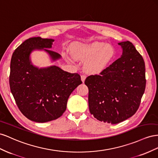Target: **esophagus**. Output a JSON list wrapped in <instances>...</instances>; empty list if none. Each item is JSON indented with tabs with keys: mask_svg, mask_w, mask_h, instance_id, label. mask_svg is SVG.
<instances>
[{
	"mask_svg": "<svg viewBox=\"0 0 158 158\" xmlns=\"http://www.w3.org/2000/svg\"><path fill=\"white\" fill-rule=\"evenodd\" d=\"M81 78L82 82H83V83H84V82H85V79H86V77H85V75H83L81 76Z\"/></svg>",
	"mask_w": 158,
	"mask_h": 158,
	"instance_id": "obj_1",
	"label": "esophagus"
}]
</instances>
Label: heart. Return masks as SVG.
Wrapping results in <instances>:
<instances>
[{"label": "heart", "mask_w": 158, "mask_h": 158, "mask_svg": "<svg viewBox=\"0 0 158 158\" xmlns=\"http://www.w3.org/2000/svg\"><path fill=\"white\" fill-rule=\"evenodd\" d=\"M75 59L88 61L85 69L92 74L100 73L106 69L114 56V49L110 45L102 42L79 44L73 49Z\"/></svg>", "instance_id": "b5f03b06"}]
</instances>
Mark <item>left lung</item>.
Listing matches in <instances>:
<instances>
[{
  "label": "left lung",
  "mask_w": 158,
  "mask_h": 158,
  "mask_svg": "<svg viewBox=\"0 0 158 158\" xmlns=\"http://www.w3.org/2000/svg\"><path fill=\"white\" fill-rule=\"evenodd\" d=\"M121 57L100 75L88 77L91 114L104 123L117 124L133 116L138 109L146 88L143 57L129 41L118 43Z\"/></svg>",
  "instance_id": "1"
}]
</instances>
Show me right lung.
<instances>
[{"mask_svg": "<svg viewBox=\"0 0 158 158\" xmlns=\"http://www.w3.org/2000/svg\"><path fill=\"white\" fill-rule=\"evenodd\" d=\"M53 39L30 38L13 53L9 77L10 91L19 109L27 118L44 123L56 120L65 111L71 93L82 83L77 73L56 65L39 67L33 64L35 51L46 52L52 63L61 56L50 50Z\"/></svg>", "mask_w": 158, "mask_h": 158, "instance_id": "obj_1", "label": "right lung"}]
</instances>
